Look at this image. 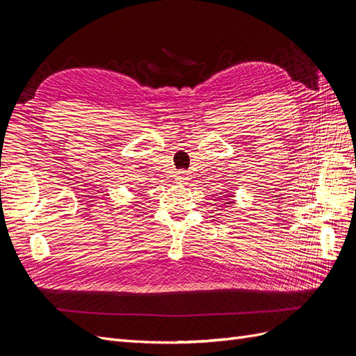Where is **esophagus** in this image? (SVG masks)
I'll use <instances>...</instances> for the list:
<instances>
[{"label":"esophagus","instance_id":"34e87169","mask_svg":"<svg viewBox=\"0 0 356 356\" xmlns=\"http://www.w3.org/2000/svg\"><path fill=\"white\" fill-rule=\"evenodd\" d=\"M175 178H177V181H187V179H190V174L187 170H178L175 174Z\"/></svg>","mask_w":356,"mask_h":356}]
</instances>
